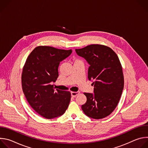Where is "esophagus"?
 <instances>
[{
  "label": "esophagus",
  "instance_id": "1",
  "mask_svg": "<svg viewBox=\"0 0 148 148\" xmlns=\"http://www.w3.org/2000/svg\"><path fill=\"white\" fill-rule=\"evenodd\" d=\"M79 94V91H77V92H74V91H72L71 92V96L73 97H76L77 95H78Z\"/></svg>",
  "mask_w": 148,
  "mask_h": 148
}]
</instances>
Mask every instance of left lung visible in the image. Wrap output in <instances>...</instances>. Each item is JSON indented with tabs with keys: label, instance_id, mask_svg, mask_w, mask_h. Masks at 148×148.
<instances>
[{
	"label": "left lung",
	"instance_id": "8db88e82",
	"mask_svg": "<svg viewBox=\"0 0 148 148\" xmlns=\"http://www.w3.org/2000/svg\"><path fill=\"white\" fill-rule=\"evenodd\" d=\"M75 51L90 64L88 78L94 81V94L84 93L87 102L81 106L82 110L90 118H105L116 107L123 89V74L119 58L110 47L102 45H91Z\"/></svg>",
	"mask_w": 148,
	"mask_h": 148
}]
</instances>
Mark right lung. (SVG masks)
Wrapping results in <instances>:
<instances>
[{"label":"right lung","mask_w":148,"mask_h":148,"mask_svg":"<svg viewBox=\"0 0 148 148\" xmlns=\"http://www.w3.org/2000/svg\"><path fill=\"white\" fill-rule=\"evenodd\" d=\"M71 53V49L39 46L30 53L25 62L22 74L23 91L33 109L47 119L62 115L69 107L70 92L55 90L51 82L58 77L60 62Z\"/></svg>","instance_id":"1"}]
</instances>
